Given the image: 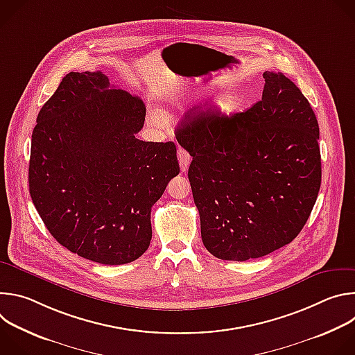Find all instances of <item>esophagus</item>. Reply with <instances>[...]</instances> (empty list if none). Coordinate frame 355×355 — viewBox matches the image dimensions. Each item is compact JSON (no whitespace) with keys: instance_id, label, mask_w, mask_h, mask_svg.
I'll return each instance as SVG.
<instances>
[{"instance_id":"1","label":"esophagus","mask_w":355,"mask_h":355,"mask_svg":"<svg viewBox=\"0 0 355 355\" xmlns=\"http://www.w3.org/2000/svg\"><path fill=\"white\" fill-rule=\"evenodd\" d=\"M177 156H178V162H180V167H181V171L182 173H185L187 170H188V167H189V163H191V156H189V153L187 150H184V148H178V151H177Z\"/></svg>"}]
</instances>
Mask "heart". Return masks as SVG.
Returning a JSON list of instances; mask_svg holds the SVG:
<instances>
[{
  "mask_svg": "<svg viewBox=\"0 0 355 355\" xmlns=\"http://www.w3.org/2000/svg\"><path fill=\"white\" fill-rule=\"evenodd\" d=\"M215 110H216V112H218L222 118H230V116L236 115L237 112H240V110H241V99H240L237 95H234V94L223 95V96H220V98L216 101ZM148 119H150L151 123L156 125V126L163 125L164 121H166L164 115H163L162 112H159V111L151 112L150 116H148Z\"/></svg>",
  "mask_w": 355,
  "mask_h": 355,
  "instance_id": "obj_1",
  "label": "heart"
}]
</instances>
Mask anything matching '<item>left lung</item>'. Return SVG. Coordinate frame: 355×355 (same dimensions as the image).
Returning a JSON list of instances; mask_svg holds the SVG:
<instances>
[{
  "instance_id": "left-lung-1",
  "label": "left lung",
  "mask_w": 355,
  "mask_h": 355,
  "mask_svg": "<svg viewBox=\"0 0 355 355\" xmlns=\"http://www.w3.org/2000/svg\"><path fill=\"white\" fill-rule=\"evenodd\" d=\"M263 77V98L245 112H187L175 132L192 156L188 178L202 241L220 260L259 259L291 243L320 189L319 125L309 101L282 73Z\"/></svg>"
}]
</instances>
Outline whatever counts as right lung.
I'll return each mask as SVG.
<instances>
[{"label": "right lung", "instance_id": "1", "mask_svg": "<svg viewBox=\"0 0 355 355\" xmlns=\"http://www.w3.org/2000/svg\"><path fill=\"white\" fill-rule=\"evenodd\" d=\"M144 103L101 71L69 73L39 111L29 192L44 226L80 257L137 260L151 240V207L178 175L173 141H143Z\"/></svg>", "mask_w": 355, "mask_h": 355}]
</instances>
